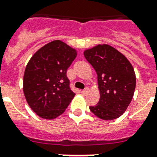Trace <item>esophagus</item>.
Masks as SVG:
<instances>
[{
  "instance_id": "34e87169",
  "label": "esophagus",
  "mask_w": 157,
  "mask_h": 157,
  "mask_svg": "<svg viewBox=\"0 0 157 157\" xmlns=\"http://www.w3.org/2000/svg\"><path fill=\"white\" fill-rule=\"evenodd\" d=\"M88 91H89L88 87H86L84 90H82V94H86V93H87V92H88Z\"/></svg>"
}]
</instances>
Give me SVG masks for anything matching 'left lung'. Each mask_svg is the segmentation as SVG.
Listing matches in <instances>:
<instances>
[{"instance_id":"8db88e82","label":"left lung","mask_w":157,"mask_h":157,"mask_svg":"<svg viewBox=\"0 0 157 157\" xmlns=\"http://www.w3.org/2000/svg\"><path fill=\"white\" fill-rule=\"evenodd\" d=\"M98 75L100 99L90 110L103 120L116 119L125 112L135 92L136 78L124 55L108 44H98L84 52Z\"/></svg>"}]
</instances>
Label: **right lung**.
<instances>
[{"label":"right lung","mask_w":157,"mask_h":157,"mask_svg":"<svg viewBox=\"0 0 157 157\" xmlns=\"http://www.w3.org/2000/svg\"><path fill=\"white\" fill-rule=\"evenodd\" d=\"M76 55L75 49L55 40L30 59L23 76V92L29 107L40 118H57L71 102L75 93L66 71Z\"/></svg>","instance_id":"obj_1"}]
</instances>
